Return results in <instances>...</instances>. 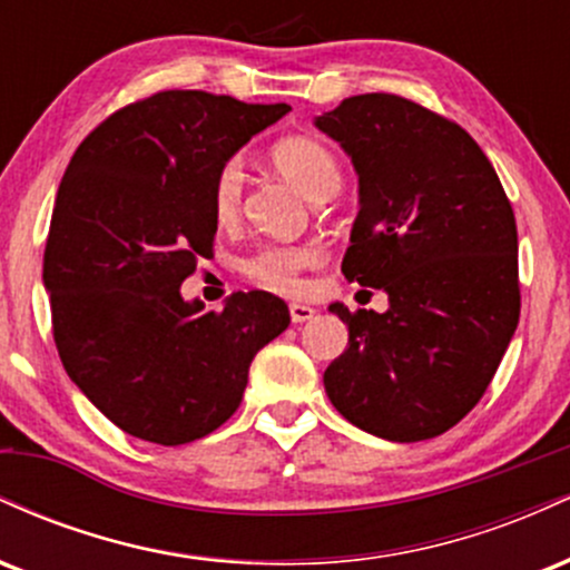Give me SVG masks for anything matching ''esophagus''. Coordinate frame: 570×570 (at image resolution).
I'll return each mask as SVG.
<instances>
[{
    "label": "esophagus",
    "mask_w": 570,
    "mask_h": 570,
    "mask_svg": "<svg viewBox=\"0 0 570 570\" xmlns=\"http://www.w3.org/2000/svg\"><path fill=\"white\" fill-rule=\"evenodd\" d=\"M289 316H292V324L311 322V318L316 316V307H311V305H305V303H292L289 305Z\"/></svg>",
    "instance_id": "esophagus-1"
}]
</instances>
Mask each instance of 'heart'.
Instances as JSON below:
<instances>
[{
    "label": "heart",
    "mask_w": 570,
    "mask_h": 570,
    "mask_svg": "<svg viewBox=\"0 0 570 570\" xmlns=\"http://www.w3.org/2000/svg\"><path fill=\"white\" fill-rule=\"evenodd\" d=\"M273 168L289 179L305 198L318 200L340 189V166L335 155L322 141L307 136H289L271 149ZM244 203V166L238 158L225 160L214 176L212 206L219 225H235ZM318 265L316 248L311 246H267L244 263L246 276L267 289L297 294L303 289V273Z\"/></svg>",
    "instance_id": "obj_1"
}]
</instances>
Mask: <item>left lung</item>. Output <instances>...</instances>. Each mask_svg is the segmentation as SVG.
Listing matches in <instances>:
<instances>
[{
  "label": "left lung",
  "mask_w": 570,
  "mask_h": 570,
  "mask_svg": "<svg viewBox=\"0 0 570 570\" xmlns=\"http://www.w3.org/2000/svg\"><path fill=\"white\" fill-rule=\"evenodd\" d=\"M358 176L343 276L383 289L389 311H330L348 348L324 372L353 426L421 442L480 402L520 318L517 225L472 136L402 96H351L313 120Z\"/></svg>",
  "instance_id": "8db88e82"
}]
</instances>
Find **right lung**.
<instances>
[{
  "label": "right lung",
  "mask_w": 570,
  "mask_h": 570,
  "mask_svg": "<svg viewBox=\"0 0 570 570\" xmlns=\"http://www.w3.org/2000/svg\"><path fill=\"white\" fill-rule=\"evenodd\" d=\"M289 109L163 90L107 117L63 174L42 265L56 348L130 436L174 448L212 434L289 326L271 292H235L222 311L179 292L212 254L219 166Z\"/></svg>",
  "instance_id": "obj_1"
}]
</instances>
